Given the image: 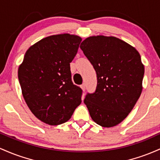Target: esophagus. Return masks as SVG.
<instances>
[{"instance_id":"esophagus-1","label":"esophagus","mask_w":160,"mask_h":160,"mask_svg":"<svg viewBox=\"0 0 160 160\" xmlns=\"http://www.w3.org/2000/svg\"><path fill=\"white\" fill-rule=\"evenodd\" d=\"M81 88H82V89L83 90V91H85V89H86L85 84H82V85H81Z\"/></svg>"}]
</instances>
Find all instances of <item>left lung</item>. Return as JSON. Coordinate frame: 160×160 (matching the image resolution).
<instances>
[{
  "label": "left lung",
  "mask_w": 160,
  "mask_h": 160,
  "mask_svg": "<svg viewBox=\"0 0 160 160\" xmlns=\"http://www.w3.org/2000/svg\"><path fill=\"white\" fill-rule=\"evenodd\" d=\"M80 48L97 73L96 90L84 103L97 124L110 128L134 108L142 91L144 67L135 48L115 37L92 36Z\"/></svg>",
  "instance_id": "left-lung-1"
}]
</instances>
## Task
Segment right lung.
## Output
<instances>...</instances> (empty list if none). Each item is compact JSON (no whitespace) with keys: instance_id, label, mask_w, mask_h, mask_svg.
<instances>
[{"instance_id":"1","label":"right lung","mask_w":160,"mask_h":160,"mask_svg":"<svg viewBox=\"0 0 160 160\" xmlns=\"http://www.w3.org/2000/svg\"><path fill=\"white\" fill-rule=\"evenodd\" d=\"M82 38L52 35L30 47L18 70L25 101L43 122L57 125L71 118L82 102V90L72 81L70 62Z\"/></svg>"}]
</instances>
